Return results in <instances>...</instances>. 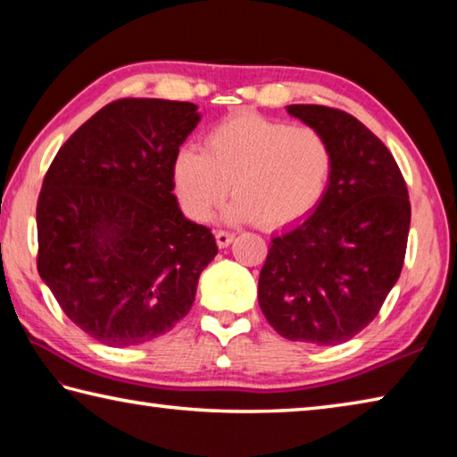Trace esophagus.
Wrapping results in <instances>:
<instances>
[{
  "label": "esophagus",
  "instance_id": "34e87169",
  "mask_svg": "<svg viewBox=\"0 0 457 457\" xmlns=\"http://www.w3.org/2000/svg\"><path fill=\"white\" fill-rule=\"evenodd\" d=\"M233 241H235V233H230V230H216V245H219L220 249H227Z\"/></svg>",
  "mask_w": 457,
  "mask_h": 457
}]
</instances>
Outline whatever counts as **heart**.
<instances>
[{
    "label": "heart",
    "instance_id": "1",
    "mask_svg": "<svg viewBox=\"0 0 457 457\" xmlns=\"http://www.w3.org/2000/svg\"><path fill=\"white\" fill-rule=\"evenodd\" d=\"M333 162L331 142L317 128L243 112L211 128L203 150L182 148L174 158L172 180L190 219H211L233 188L235 200L224 219L259 220L275 228L321 203Z\"/></svg>",
    "mask_w": 457,
    "mask_h": 457
}]
</instances>
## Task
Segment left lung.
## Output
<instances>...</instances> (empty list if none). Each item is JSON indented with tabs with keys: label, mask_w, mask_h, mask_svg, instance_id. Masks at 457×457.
Returning <instances> with one entry per match:
<instances>
[{
	"label": "left lung",
	"mask_w": 457,
	"mask_h": 457,
	"mask_svg": "<svg viewBox=\"0 0 457 457\" xmlns=\"http://www.w3.org/2000/svg\"><path fill=\"white\" fill-rule=\"evenodd\" d=\"M333 146L329 188L313 212L270 241L259 305L289 341L339 345L378 317L402 273L411 206L386 144L347 112L291 104Z\"/></svg>",
	"instance_id": "8db88e82"
}]
</instances>
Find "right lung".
<instances>
[{"mask_svg":"<svg viewBox=\"0 0 457 457\" xmlns=\"http://www.w3.org/2000/svg\"><path fill=\"white\" fill-rule=\"evenodd\" d=\"M200 122L198 106L124 98L70 136L37 198V273L71 323L110 347L170 331L219 253L188 220L172 164Z\"/></svg>","mask_w":457,"mask_h":457,"instance_id":"right-lung-1","label":"right lung"}]
</instances>
